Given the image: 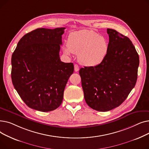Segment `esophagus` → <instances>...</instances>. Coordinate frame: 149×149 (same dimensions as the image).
<instances>
[{"label":"esophagus","instance_id":"esophagus-1","mask_svg":"<svg viewBox=\"0 0 149 149\" xmlns=\"http://www.w3.org/2000/svg\"><path fill=\"white\" fill-rule=\"evenodd\" d=\"M74 70H75V72L79 71V65H77V64H75L74 65Z\"/></svg>","mask_w":149,"mask_h":149}]
</instances>
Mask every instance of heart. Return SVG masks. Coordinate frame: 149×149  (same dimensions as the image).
Returning a JSON list of instances; mask_svg holds the SVG:
<instances>
[{
    "label": "heart",
    "instance_id": "b5f03b06",
    "mask_svg": "<svg viewBox=\"0 0 149 149\" xmlns=\"http://www.w3.org/2000/svg\"><path fill=\"white\" fill-rule=\"evenodd\" d=\"M65 54H78V58L84 66H95L103 62L109 51L106 39L93 31L83 29L70 33L68 45L63 46Z\"/></svg>",
    "mask_w": 149,
    "mask_h": 149
}]
</instances>
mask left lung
Wrapping results in <instances>:
<instances>
[{
  "mask_svg": "<svg viewBox=\"0 0 149 149\" xmlns=\"http://www.w3.org/2000/svg\"><path fill=\"white\" fill-rule=\"evenodd\" d=\"M109 51L103 62L80 69L84 97L94 110L106 112L118 107L135 87L139 56L130 39L107 29Z\"/></svg>",
  "mask_w": 149,
  "mask_h": 149,
  "instance_id": "obj_1",
  "label": "left lung"
}]
</instances>
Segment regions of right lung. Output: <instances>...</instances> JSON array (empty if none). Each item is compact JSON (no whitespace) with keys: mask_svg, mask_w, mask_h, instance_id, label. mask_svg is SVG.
Segmentation results:
<instances>
[{"mask_svg":"<svg viewBox=\"0 0 149 149\" xmlns=\"http://www.w3.org/2000/svg\"><path fill=\"white\" fill-rule=\"evenodd\" d=\"M65 28H38L23 36L11 57L15 89L30 108L49 112L62 103L72 63L60 61L59 52Z\"/></svg>","mask_w":149,"mask_h":149,"instance_id":"obj_1","label":"right lung"}]
</instances>
